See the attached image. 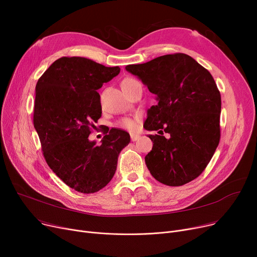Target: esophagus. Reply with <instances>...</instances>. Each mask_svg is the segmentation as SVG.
Instances as JSON below:
<instances>
[{"instance_id": "obj_1", "label": "esophagus", "mask_w": 257, "mask_h": 257, "mask_svg": "<svg viewBox=\"0 0 257 257\" xmlns=\"http://www.w3.org/2000/svg\"><path fill=\"white\" fill-rule=\"evenodd\" d=\"M139 138H140V136H139V134H136V133H132L131 136H130V139H131V141H132V142H136V141H138V140H139Z\"/></svg>"}]
</instances>
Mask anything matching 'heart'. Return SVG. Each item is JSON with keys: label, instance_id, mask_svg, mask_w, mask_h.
<instances>
[{"label": "heart", "instance_id": "1", "mask_svg": "<svg viewBox=\"0 0 257 257\" xmlns=\"http://www.w3.org/2000/svg\"><path fill=\"white\" fill-rule=\"evenodd\" d=\"M134 81H136V80L130 79V78L125 79V80L123 81V83H121V85L130 84V83L134 82ZM118 125H119L120 127L125 128V129H128V130H134V129H136V123H134V120H132V119H130V118H124V119H121V120L119 121Z\"/></svg>", "mask_w": 257, "mask_h": 257}]
</instances>
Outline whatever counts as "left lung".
<instances>
[{
	"instance_id": "left-lung-1",
	"label": "left lung",
	"mask_w": 257,
	"mask_h": 257,
	"mask_svg": "<svg viewBox=\"0 0 257 257\" xmlns=\"http://www.w3.org/2000/svg\"><path fill=\"white\" fill-rule=\"evenodd\" d=\"M125 69L156 96L157 104L148 109L144 124L146 130L158 133L149 136L153 148L145 157L148 170L169 186L194 180L220 142L221 94L211 74L182 53Z\"/></svg>"
}]
</instances>
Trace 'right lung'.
<instances>
[{"mask_svg": "<svg viewBox=\"0 0 257 257\" xmlns=\"http://www.w3.org/2000/svg\"><path fill=\"white\" fill-rule=\"evenodd\" d=\"M84 57H61L37 81L33 124L51 170L73 190L96 193L116 171L117 157L130 143L129 133L108 129L97 146L88 139L102 115L97 91L119 74Z\"/></svg>", "mask_w": 257, "mask_h": 257, "instance_id": "add662e5", "label": "right lung"}]
</instances>
